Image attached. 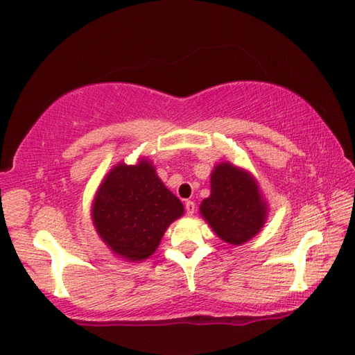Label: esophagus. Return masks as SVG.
<instances>
[{
	"mask_svg": "<svg viewBox=\"0 0 355 355\" xmlns=\"http://www.w3.org/2000/svg\"><path fill=\"white\" fill-rule=\"evenodd\" d=\"M184 207H186V212H187V215L192 216V215H193V212H195V202L187 200V201L184 202Z\"/></svg>",
	"mask_w": 355,
	"mask_h": 355,
	"instance_id": "34e87169",
	"label": "esophagus"
}]
</instances>
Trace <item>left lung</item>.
I'll return each instance as SVG.
<instances>
[{"instance_id": "8db88e82", "label": "left lung", "mask_w": 355, "mask_h": 355, "mask_svg": "<svg viewBox=\"0 0 355 355\" xmlns=\"http://www.w3.org/2000/svg\"><path fill=\"white\" fill-rule=\"evenodd\" d=\"M200 214L224 243L243 245L263 227L268 205L252 172L221 162L210 173V197L201 201Z\"/></svg>"}]
</instances>
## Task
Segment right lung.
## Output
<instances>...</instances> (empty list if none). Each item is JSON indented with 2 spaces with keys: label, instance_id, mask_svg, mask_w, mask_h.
I'll list each match as a JSON object with an SVG mask.
<instances>
[{
  "label": "right lung",
  "instance_id": "obj_1",
  "mask_svg": "<svg viewBox=\"0 0 355 355\" xmlns=\"http://www.w3.org/2000/svg\"><path fill=\"white\" fill-rule=\"evenodd\" d=\"M184 206L157 175L146 157L112 166L97 187L92 220L111 253L128 262L148 259Z\"/></svg>",
  "mask_w": 355,
  "mask_h": 355
}]
</instances>
